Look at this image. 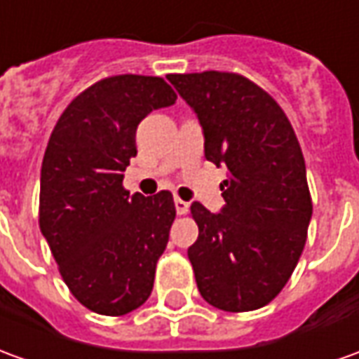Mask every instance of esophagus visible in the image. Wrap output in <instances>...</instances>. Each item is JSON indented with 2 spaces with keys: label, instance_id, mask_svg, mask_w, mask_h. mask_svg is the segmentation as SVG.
<instances>
[{
  "label": "esophagus",
  "instance_id": "34e87169",
  "mask_svg": "<svg viewBox=\"0 0 359 359\" xmlns=\"http://www.w3.org/2000/svg\"><path fill=\"white\" fill-rule=\"evenodd\" d=\"M175 208H177V214H179V215L187 214V210H188V202H184V200H182V198L175 196Z\"/></svg>",
  "mask_w": 359,
  "mask_h": 359
}]
</instances>
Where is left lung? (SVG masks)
<instances>
[{"mask_svg":"<svg viewBox=\"0 0 359 359\" xmlns=\"http://www.w3.org/2000/svg\"><path fill=\"white\" fill-rule=\"evenodd\" d=\"M169 81L202 124L205 159L227 167L222 212L190 205L198 290L222 311L260 309L284 290L307 241L313 202L297 136L280 104L245 75L171 74Z\"/></svg>","mask_w":359,"mask_h":359,"instance_id":"left-lung-1","label":"left lung"}]
</instances>
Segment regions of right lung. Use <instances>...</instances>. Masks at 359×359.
<instances>
[{"label": "right lung", "mask_w": 359, "mask_h": 359, "mask_svg": "<svg viewBox=\"0 0 359 359\" xmlns=\"http://www.w3.org/2000/svg\"><path fill=\"white\" fill-rule=\"evenodd\" d=\"M175 101L163 77L112 75L79 93L50 134L40 231L72 295L99 315H126L154 290L177 210L169 190L130 196L122 172L137 154V124Z\"/></svg>", "instance_id": "right-lung-1"}]
</instances>
